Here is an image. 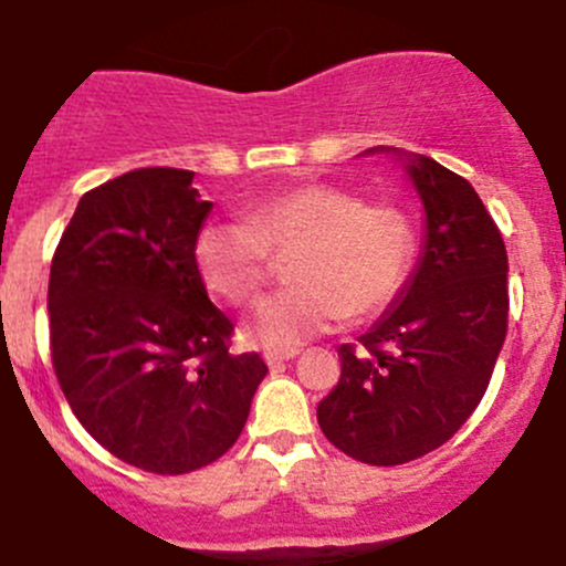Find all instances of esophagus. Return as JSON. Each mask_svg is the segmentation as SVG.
<instances>
[{
    "label": "esophagus",
    "instance_id": "esophagus-1",
    "mask_svg": "<svg viewBox=\"0 0 566 566\" xmlns=\"http://www.w3.org/2000/svg\"><path fill=\"white\" fill-rule=\"evenodd\" d=\"M265 361L271 367H276V365H282V361H290L293 359V356H298V348H287V350H265Z\"/></svg>",
    "mask_w": 566,
    "mask_h": 566
}]
</instances>
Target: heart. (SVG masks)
<instances>
[{
    "mask_svg": "<svg viewBox=\"0 0 566 566\" xmlns=\"http://www.w3.org/2000/svg\"><path fill=\"white\" fill-rule=\"evenodd\" d=\"M415 221L398 205H367L334 185H298L243 210V223H207L196 268L234 306L251 304L290 260L293 287L256 306L245 332L268 348H295L345 317H373L403 290L415 260Z\"/></svg>",
    "mask_w": 566,
    "mask_h": 566,
    "instance_id": "b5f03b06",
    "label": "heart"
}]
</instances>
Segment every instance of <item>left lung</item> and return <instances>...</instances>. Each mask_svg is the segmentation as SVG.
Returning <instances> with one entry per match:
<instances>
[{"label":"left lung","mask_w":566,"mask_h":566,"mask_svg":"<svg viewBox=\"0 0 566 566\" xmlns=\"http://www.w3.org/2000/svg\"><path fill=\"white\" fill-rule=\"evenodd\" d=\"M392 155L420 199L422 249L398 298L339 345L343 373L317 403L326 440L376 468L411 462L464 426L490 387L506 339V245L468 179L431 157Z\"/></svg>","instance_id":"obj_1"}]
</instances>
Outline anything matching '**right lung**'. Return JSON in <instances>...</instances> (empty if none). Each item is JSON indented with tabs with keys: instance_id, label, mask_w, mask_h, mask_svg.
<instances>
[{
	"instance_id": "1",
	"label": "right lung",
	"mask_w": 566,
	"mask_h": 566,
	"mask_svg": "<svg viewBox=\"0 0 566 566\" xmlns=\"http://www.w3.org/2000/svg\"><path fill=\"white\" fill-rule=\"evenodd\" d=\"M193 171L140 168L87 190L49 273L60 389L120 462L182 475L221 459L268 367L229 354L232 321L207 295L196 238L212 201Z\"/></svg>"
}]
</instances>
